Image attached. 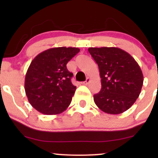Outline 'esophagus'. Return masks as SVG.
Wrapping results in <instances>:
<instances>
[{"instance_id":"obj_1","label":"esophagus","mask_w":158,"mask_h":158,"mask_svg":"<svg viewBox=\"0 0 158 158\" xmlns=\"http://www.w3.org/2000/svg\"><path fill=\"white\" fill-rule=\"evenodd\" d=\"M90 78H87V79H86V80H85V81H83V82L82 83H81V84H82V85H88V83H89L90 82Z\"/></svg>"}]
</instances>
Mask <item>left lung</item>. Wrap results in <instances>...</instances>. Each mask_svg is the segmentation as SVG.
<instances>
[{"label":"left lung","mask_w":158,"mask_h":158,"mask_svg":"<svg viewBox=\"0 0 158 158\" xmlns=\"http://www.w3.org/2000/svg\"><path fill=\"white\" fill-rule=\"evenodd\" d=\"M98 64L100 91L94 95L98 108L105 113L122 114L133 106L143 84L139 64L129 53L118 48H89Z\"/></svg>","instance_id":"1"}]
</instances>
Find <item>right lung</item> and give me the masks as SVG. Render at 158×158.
I'll return each instance as SVG.
<instances>
[{
	"mask_svg": "<svg viewBox=\"0 0 158 158\" xmlns=\"http://www.w3.org/2000/svg\"><path fill=\"white\" fill-rule=\"evenodd\" d=\"M78 48H53L41 52L30 63L24 89L30 105L47 115L62 113L71 102L77 87L67 63L79 52Z\"/></svg>",
	"mask_w": 158,
	"mask_h": 158,
	"instance_id": "right-lung-1",
	"label": "right lung"
}]
</instances>
